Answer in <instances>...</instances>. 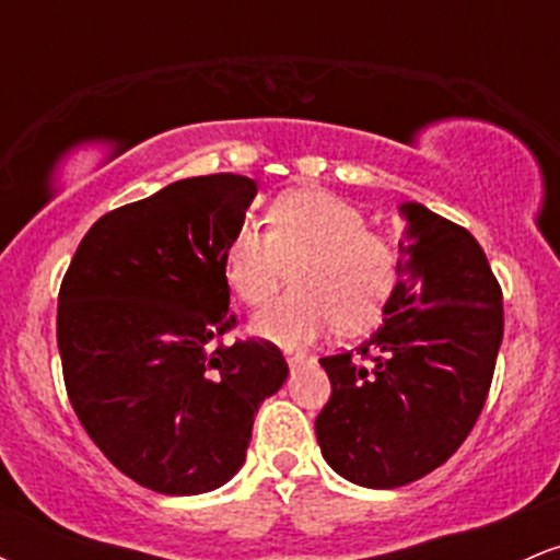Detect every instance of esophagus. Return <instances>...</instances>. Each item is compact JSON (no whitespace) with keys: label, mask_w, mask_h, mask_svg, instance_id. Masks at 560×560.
I'll return each instance as SVG.
<instances>
[{"label":"esophagus","mask_w":560,"mask_h":560,"mask_svg":"<svg viewBox=\"0 0 560 560\" xmlns=\"http://www.w3.org/2000/svg\"><path fill=\"white\" fill-rule=\"evenodd\" d=\"M287 363H289V369H300V365H305L307 363V358L305 355H300V352H294V355H287Z\"/></svg>","instance_id":"esophagus-1"}]
</instances>
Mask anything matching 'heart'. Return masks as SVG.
I'll return each mask as SVG.
<instances>
[{
    "mask_svg": "<svg viewBox=\"0 0 560 560\" xmlns=\"http://www.w3.org/2000/svg\"><path fill=\"white\" fill-rule=\"evenodd\" d=\"M289 271L294 289L255 316L253 331L281 347H305L334 324L342 331L374 324L395 294L400 260L358 205L326 189H289L273 199L268 231L258 223L236 229L223 273L244 305L260 307Z\"/></svg>",
    "mask_w": 560,
    "mask_h": 560,
    "instance_id": "1",
    "label": "heart"
}]
</instances>
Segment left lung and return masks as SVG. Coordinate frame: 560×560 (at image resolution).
<instances>
[{"label":"left lung","instance_id":"8db88e82","mask_svg":"<svg viewBox=\"0 0 560 560\" xmlns=\"http://www.w3.org/2000/svg\"><path fill=\"white\" fill-rule=\"evenodd\" d=\"M400 213L408 229L384 326L355 352L320 358L331 382L316 419L320 453L374 490L427 477L464 445L503 342V292L479 242L419 202Z\"/></svg>","mask_w":560,"mask_h":560}]
</instances>
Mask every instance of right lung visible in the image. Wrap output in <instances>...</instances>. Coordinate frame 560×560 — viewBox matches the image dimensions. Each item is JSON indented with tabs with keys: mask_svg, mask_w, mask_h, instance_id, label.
Masks as SVG:
<instances>
[{
	"mask_svg": "<svg viewBox=\"0 0 560 560\" xmlns=\"http://www.w3.org/2000/svg\"><path fill=\"white\" fill-rule=\"evenodd\" d=\"M253 178H182L86 231L57 298V347L81 427L137 485L210 492L240 471L260 402L289 365L266 339L223 334V258Z\"/></svg>",
	"mask_w": 560,
	"mask_h": 560,
	"instance_id": "add662e5",
	"label": "right lung"
}]
</instances>
